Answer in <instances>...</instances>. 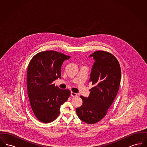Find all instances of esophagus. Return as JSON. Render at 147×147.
I'll return each mask as SVG.
<instances>
[{"label": "esophagus", "instance_id": "1", "mask_svg": "<svg viewBox=\"0 0 147 147\" xmlns=\"http://www.w3.org/2000/svg\"><path fill=\"white\" fill-rule=\"evenodd\" d=\"M70 95L71 96H73V97H75V96H76L77 95V93H75V92H71V93H70Z\"/></svg>", "mask_w": 147, "mask_h": 147}]
</instances>
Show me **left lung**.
Listing matches in <instances>:
<instances>
[{"instance_id":"8db88e82","label":"left lung","mask_w":147,"mask_h":147,"mask_svg":"<svg viewBox=\"0 0 147 147\" xmlns=\"http://www.w3.org/2000/svg\"><path fill=\"white\" fill-rule=\"evenodd\" d=\"M89 57L95 60L89 81L93 87L88 98L81 96L83 105L76 109L82 121L94 124L103 119L118 92L121 78L119 61L111 53L95 51Z\"/></svg>"}]
</instances>
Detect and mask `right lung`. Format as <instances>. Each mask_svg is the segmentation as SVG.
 Masks as SVG:
<instances>
[{"label": "right lung", "mask_w": 147, "mask_h": 147, "mask_svg": "<svg viewBox=\"0 0 147 147\" xmlns=\"http://www.w3.org/2000/svg\"><path fill=\"white\" fill-rule=\"evenodd\" d=\"M70 56L55 51L39 52L32 57L27 72L28 101L32 112L40 121L49 123L58 116L61 106L70 95L52 83L61 78L63 62Z\"/></svg>", "instance_id": "1"}]
</instances>
